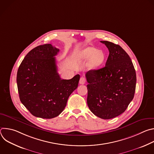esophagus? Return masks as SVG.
Wrapping results in <instances>:
<instances>
[{
    "label": "esophagus",
    "mask_w": 154,
    "mask_h": 154,
    "mask_svg": "<svg viewBox=\"0 0 154 154\" xmlns=\"http://www.w3.org/2000/svg\"><path fill=\"white\" fill-rule=\"evenodd\" d=\"M79 83L80 84H82V85H84L85 83H86V79L84 77H81L80 79V81H79Z\"/></svg>",
    "instance_id": "obj_1"
}]
</instances>
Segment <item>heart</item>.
Returning a JSON list of instances; mask_svg holds the SVG:
<instances>
[{"label": "heart", "mask_w": 154, "mask_h": 154, "mask_svg": "<svg viewBox=\"0 0 154 154\" xmlns=\"http://www.w3.org/2000/svg\"><path fill=\"white\" fill-rule=\"evenodd\" d=\"M91 58L90 61V66L95 68L99 66L105 59V54L102 51H98L93 47H88L77 54V59L79 61L87 60Z\"/></svg>", "instance_id": "obj_1"}]
</instances>
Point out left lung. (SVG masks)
Instances as JSON below:
<instances>
[{
  "mask_svg": "<svg viewBox=\"0 0 154 154\" xmlns=\"http://www.w3.org/2000/svg\"><path fill=\"white\" fill-rule=\"evenodd\" d=\"M109 51L105 66L86 74L87 104L97 117L109 119L124 113L134 97L137 76L132 61L119 45L101 41Z\"/></svg>",
  "mask_w": 154,
  "mask_h": 154,
  "instance_id": "left-lung-1",
  "label": "left lung"
}]
</instances>
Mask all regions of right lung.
<instances>
[{
    "label": "right lung",
    "instance_id": "obj_1",
    "mask_svg": "<svg viewBox=\"0 0 154 154\" xmlns=\"http://www.w3.org/2000/svg\"><path fill=\"white\" fill-rule=\"evenodd\" d=\"M59 51L51 44L37 46L27 54L17 70L20 100L36 117L58 116L78 86L79 74L69 80L60 78L55 57Z\"/></svg>",
    "mask_w": 154,
    "mask_h": 154
}]
</instances>
